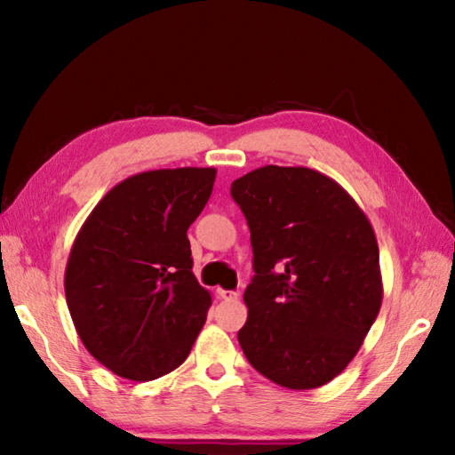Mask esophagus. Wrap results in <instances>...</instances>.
Wrapping results in <instances>:
<instances>
[{"instance_id": "obj_1", "label": "esophagus", "mask_w": 455, "mask_h": 455, "mask_svg": "<svg viewBox=\"0 0 455 455\" xmlns=\"http://www.w3.org/2000/svg\"><path fill=\"white\" fill-rule=\"evenodd\" d=\"M217 295H219L220 299H225V301H236V299L240 297L238 291H228V289H219Z\"/></svg>"}]
</instances>
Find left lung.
I'll list each match as a JSON object with an SVG mask.
<instances>
[{
  "label": "left lung",
  "mask_w": 455,
  "mask_h": 455,
  "mask_svg": "<svg viewBox=\"0 0 455 455\" xmlns=\"http://www.w3.org/2000/svg\"><path fill=\"white\" fill-rule=\"evenodd\" d=\"M254 252L238 342L256 371L293 391L340 375L379 315L383 282L370 219L340 183L264 166L230 186Z\"/></svg>",
  "instance_id": "1"
}]
</instances>
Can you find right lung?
<instances>
[{
    "label": "right lung",
    "instance_id": "obj_1",
    "mask_svg": "<svg viewBox=\"0 0 455 455\" xmlns=\"http://www.w3.org/2000/svg\"><path fill=\"white\" fill-rule=\"evenodd\" d=\"M215 168L137 173L105 193L68 256V311L95 360L150 381L186 362L211 293L193 275L188 228L211 197Z\"/></svg>",
    "mask_w": 455,
    "mask_h": 455
}]
</instances>
